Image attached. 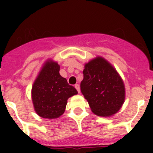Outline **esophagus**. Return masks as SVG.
Returning a JSON list of instances; mask_svg holds the SVG:
<instances>
[{"instance_id":"1","label":"esophagus","mask_w":153,"mask_h":153,"mask_svg":"<svg viewBox=\"0 0 153 153\" xmlns=\"http://www.w3.org/2000/svg\"><path fill=\"white\" fill-rule=\"evenodd\" d=\"M74 87L76 88V90L78 91V92H79V93H80V86H79V84H76V85L74 86Z\"/></svg>"}]
</instances>
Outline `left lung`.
<instances>
[{"label": "left lung", "instance_id": "obj_1", "mask_svg": "<svg viewBox=\"0 0 153 153\" xmlns=\"http://www.w3.org/2000/svg\"><path fill=\"white\" fill-rule=\"evenodd\" d=\"M80 87L91 111L98 116L117 114L126 99L123 80L113 65L102 56L85 64Z\"/></svg>", "mask_w": 153, "mask_h": 153}]
</instances>
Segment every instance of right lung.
<instances>
[{"label": "right lung", "mask_w": 153, "mask_h": 153, "mask_svg": "<svg viewBox=\"0 0 153 153\" xmlns=\"http://www.w3.org/2000/svg\"><path fill=\"white\" fill-rule=\"evenodd\" d=\"M57 62L48 59L39 71L32 87L36 113L43 118L54 119L63 114L67 99L78 94L74 86L59 74Z\"/></svg>", "instance_id": "obj_1"}]
</instances>
